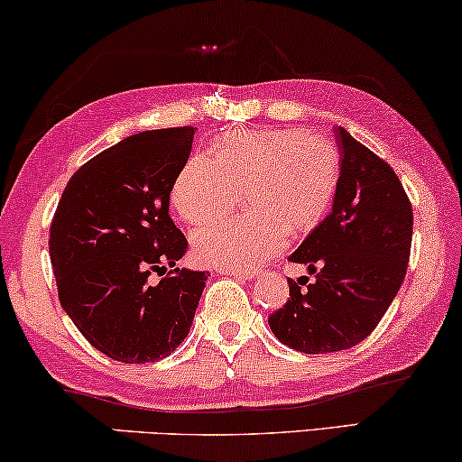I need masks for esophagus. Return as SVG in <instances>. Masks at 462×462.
Listing matches in <instances>:
<instances>
[{"label":"esophagus","mask_w":462,"mask_h":462,"mask_svg":"<svg viewBox=\"0 0 462 462\" xmlns=\"http://www.w3.org/2000/svg\"><path fill=\"white\" fill-rule=\"evenodd\" d=\"M218 273H225V275H233V277H242V280H252L254 273L252 271H242V269H218Z\"/></svg>","instance_id":"1"}]
</instances>
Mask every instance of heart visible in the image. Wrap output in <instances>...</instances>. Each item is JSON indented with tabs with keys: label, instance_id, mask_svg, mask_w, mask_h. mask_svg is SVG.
Listing matches in <instances>:
<instances>
[{
	"label": "heart",
	"instance_id": "1",
	"mask_svg": "<svg viewBox=\"0 0 462 462\" xmlns=\"http://www.w3.org/2000/svg\"><path fill=\"white\" fill-rule=\"evenodd\" d=\"M338 151L299 128L242 130L218 141L214 157L182 163L170 201L185 223L201 226L229 214L245 195L250 212L198 231L193 250L225 269H256L290 237L315 229L338 185Z\"/></svg>",
	"mask_w": 462,
	"mask_h": 462
}]
</instances>
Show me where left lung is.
<instances>
[{"instance_id": "1", "label": "left lung", "mask_w": 462, "mask_h": 462, "mask_svg": "<svg viewBox=\"0 0 462 462\" xmlns=\"http://www.w3.org/2000/svg\"><path fill=\"white\" fill-rule=\"evenodd\" d=\"M340 176L332 212L290 254L309 277L288 280L286 305L269 315L283 345L334 353L362 343L378 326L406 277L412 204L393 168L337 128Z\"/></svg>"}]
</instances>
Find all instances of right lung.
<instances>
[{
  "instance_id": "1",
  "label": "right lung",
  "mask_w": 462,
  "mask_h": 462,
  "mask_svg": "<svg viewBox=\"0 0 462 462\" xmlns=\"http://www.w3.org/2000/svg\"><path fill=\"white\" fill-rule=\"evenodd\" d=\"M193 134L180 125L124 138L86 162L56 206L50 261L59 300L88 343L116 362L170 356L204 292L208 273L174 267L189 244L168 212Z\"/></svg>"
}]
</instances>
